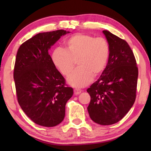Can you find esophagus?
<instances>
[{"label": "esophagus", "mask_w": 151, "mask_h": 151, "mask_svg": "<svg viewBox=\"0 0 151 151\" xmlns=\"http://www.w3.org/2000/svg\"><path fill=\"white\" fill-rule=\"evenodd\" d=\"M81 92L82 91L81 89H78V88H75V90H74V93H75V95H78V94L81 93Z\"/></svg>", "instance_id": "esophagus-1"}]
</instances>
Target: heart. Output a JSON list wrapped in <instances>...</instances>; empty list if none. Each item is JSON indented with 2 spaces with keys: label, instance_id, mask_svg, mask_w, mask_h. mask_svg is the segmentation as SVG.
I'll return each mask as SVG.
<instances>
[{
  "label": "heart",
  "instance_id": "heart-1",
  "mask_svg": "<svg viewBox=\"0 0 151 151\" xmlns=\"http://www.w3.org/2000/svg\"><path fill=\"white\" fill-rule=\"evenodd\" d=\"M65 50L57 48L51 60L63 75L68 76L75 67L78 68L68 78L74 87H84L91 83L93 76L103 73L110 57V45L104 37H94L85 33H76L65 41Z\"/></svg>",
  "mask_w": 151,
  "mask_h": 151
}]
</instances>
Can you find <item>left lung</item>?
<instances>
[{
  "label": "left lung",
  "mask_w": 151,
  "mask_h": 151,
  "mask_svg": "<svg viewBox=\"0 0 151 151\" xmlns=\"http://www.w3.org/2000/svg\"><path fill=\"white\" fill-rule=\"evenodd\" d=\"M110 45L105 69L87 89L91 96L88 112L96 123H116L129 111L136 99L139 70L133 52L127 41L103 30Z\"/></svg>",
  "instance_id": "8db88e82"
}]
</instances>
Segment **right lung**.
<instances>
[{"mask_svg": "<svg viewBox=\"0 0 151 151\" xmlns=\"http://www.w3.org/2000/svg\"><path fill=\"white\" fill-rule=\"evenodd\" d=\"M66 33L65 30L39 33L22 43L17 54L13 76L17 100L28 117L40 126L60 124L73 94L48 54L51 46Z\"/></svg>", "mask_w": 151, "mask_h": 151, "instance_id": "obj_1", "label": "right lung"}]
</instances>
